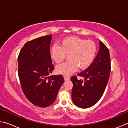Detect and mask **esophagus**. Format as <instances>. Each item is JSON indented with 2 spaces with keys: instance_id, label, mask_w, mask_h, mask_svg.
I'll use <instances>...</instances> for the list:
<instances>
[{
  "instance_id": "esophagus-1",
  "label": "esophagus",
  "mask_w": 128,
  "mask_h": 128,
  "mask_svg": "<svg viewBox=\"0 0 128 128\" xmlns=\"http://www.w3.org/2000/svg\"><path fill=\"white\" fill-rule=\"evenodd\" d=\"M64 80H69L70 79V78L69 77H67V76H64Z\"/></svg>"
}]
</instances>
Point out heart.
<instances>
[{
	"label": "heart",
	"mask_w": 128,
	"mask_h": 128,
	"mask_svg": "<svg viewBox=\"0 0 128 128\" xmlns=\"http://www.w3.org/2000/svg\"><path fill=\"white\" fill-rule=\"evenodd\" d=\"M60 46H53L50 49V56L57 64L62 62L68 57V62L58 65L56 71L59 74L70 76L79 68L80 70L88 68L96 56L97 48L94 42L76 36L62 39Z\"/></svg>",
	"instance_id": "heart-1"
}]
</instances>
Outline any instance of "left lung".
I'll use <instances>...</instances> for the list:
<instances>
[{
    "label": "left lung",
    "mask_w": 128,
    "mask_h": 128,
    "mask_svg": "<svg viewBox=\"0 0 128 128\" xmlns=\"http://www.w3.org/2000/svg\"><path fill=\"white\" fill-rule=\"evenodd\" d=\"M111 71L110 56L108 49L100 41V49L94 60L89 68L78 75L84 78L78 80L74 76L72 100L76 106L87 108L94 105L104 94L108 83Z\"/></svg>",
    "instance_id": "left-lung-1"
}]
</instances>
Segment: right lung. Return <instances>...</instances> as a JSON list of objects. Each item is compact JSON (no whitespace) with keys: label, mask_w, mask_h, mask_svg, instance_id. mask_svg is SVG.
I'll use <instances>...</instances> for the list:
<instances>
[{"label":"right lung","mask_w":128,"mask_h":128,"mask_svg":"<svg viewBox=\"0 0 128 128\" xmlns=\"http://www.w3.org/2000/svg\"><path fill=\"white\" fill-rule=\"evenodd\" d=\"M52 39L48 35L27 42L18 57L22 91L32 104L40 107L53 104L64 82L61 75L49 76L54 68L49 53Z\"/></svg>","instance_id":"obj_1"}]
</instances>
